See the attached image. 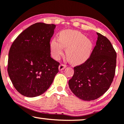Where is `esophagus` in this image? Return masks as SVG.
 Instances as JSON below:
<instances>
[{"mask_svg":"<svg viewBox=\"0 0 124 124\" xmlns=\"http://www.w3.org/2000/svg\"><path fill=\"white\" fill-rule=\"evenodd\" d=\"M66 65H63V64H61V65L59 66V67H58L59 70L60 71L63 70V69H65L66 68Z\"/></svg>","mask_w":124,"mask_h":124,"instance_id":"1","label":"esophagus"}]
</instances>
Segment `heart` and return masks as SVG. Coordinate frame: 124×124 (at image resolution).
<instances>
[{
	"mask_svg": "<svg viewBox=\"0 0 124 124\" xmlns=\"http://www.w3.org/2000/svg\"><path fill=\"white\" fill-rule=\"evenodd\" d=\"M66 48V56L71 62L78 63L83 62L90 57L93 44L90 39L77 31L65 30L59 34V39L54 38L50 43L52 54L58 59Z\"/></svg>",
	"mask_w": 124,
	"mask_h": 124,
	"instance_id": "heart-1",
	"label": "heart"
}]
</instances>
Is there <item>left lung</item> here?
<instances>
[{
  "instance_id": "obj_1",
  "label": "left lung",
  "mask_w": 124,
  "mask_h": 124,
  "mask_svg": "<svg viewBox=\"0 0 124 124\" xmlns=\"http://www.w3.org/2000/svg\"><path fill=\"white\" fill-rule=\"evenodd\" d=\"M98 40L90 58L74 68L69 85L74 95L85 101L100 98L109 88L115 77L117 54L109 40L97 33Z\"/></svg>"
}]
</instances>
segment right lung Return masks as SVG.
Instances as JSON below:
<instances>
[{
	"label": "right lung",
	"instance_id": "obj_1",
	"mask_svg": "<svg viewBox=\"0 0 124 124\" xmlns=\"http://www.w3.org/2000/svg\"><path fill=\"white\" fill-rule=\"evenodd\" d=\"M56 25L37 23L21 33L8 54V73L16 90L28 98L46 91L58 72L50 57V39Z\"/></svg>",
	"mask_w": 124,
	"mask_h": 124
}]
</instances>
